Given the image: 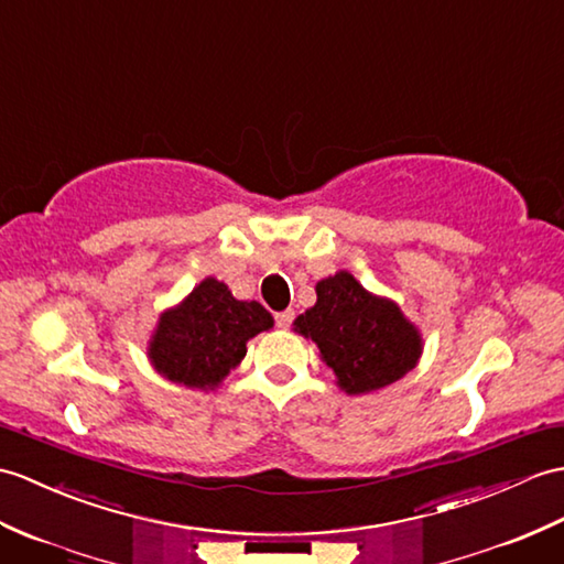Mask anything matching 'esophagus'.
<instances>
[{"instance_id":"obj_1","label":"esophagus","mask_w":564,"mask_h":564,"mask_svg":"<svg viewBox=\"0 0 564 564\" xmlns=\"http://www.w3.org/2000/svg\"><path fill=\"white\" fill-rule=\"evenodd\" d=\"M293 319H295V312L293 310H283V312L276 314V324L281 326V329H288V326L293 324Z\"/></svg>"}]
</instances>
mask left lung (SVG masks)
Masks as SVG:
<instances>
[{
    "instance_id": "left-lung-1",
    "label": "left lung",
    "mask_w": 564,
    "mask_h": 564,
    "mask_svg": "<svg viewBox=\"0 0 564 564\" xmlns=\"http://www.w3.org/2000/svg\"><path fill=\"white\" fill-rule=\"evenodd\" d=\"M348 394L382 389L415 368L421 336L401 310L338 271L317 283V305L295 319Z\"/></svg>"
}]
</instances>
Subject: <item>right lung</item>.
<instances>
[{"mask_svg":"<svg viewBox=\"0 0 564 564\" xmlns=\"http://www.w3.org/2000/svg\"><path fill=\"white\" fill-rule=\"evenodd\" d=\"M271 326L273 317L254 300H235L226 283L206 279L163 314L149 358L170 382L214 389L245 358L247 341Z\"/></svg>","mask_w":564,"mask_h":564,"instance_id":"right-lung-1","label":"right lung"}]
</instances>
